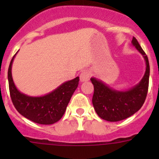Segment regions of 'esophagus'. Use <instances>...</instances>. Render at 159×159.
I'll return each instance as SVG.
<instances>
[{"instance_id": "1", "label": "esophagus", "mask_w": 159, "mask_h": 159, "mask_svg": "<svg viewBox=\"0 0 159 159\" xmlns=\"http://www.w3.org/2000/svg\"><path fill=\"white\" fill-rule=\"evenodd\" d=\"M91 75H92V73L89 71H84L81 72L80 74V81L81 82H84V81L89 80L90 78H91Z\"/></svg>"}]
</instances>
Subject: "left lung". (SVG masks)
I'll use <instances>...</instances> for the list:
<instances>
[{
  "label": "left lung",
  "instance_id": "left-lung-1",
  "mask_svg": "<svg viewBox=\"0 0 159 159\" xmlns=\"http://www.w3.org/2000/svg\"><path fill=\"white\" fill-rule=\"evenodd\" d=\"M133 46L143 55L146 62V71L143 79L135 86L127 91H118L107 85L100 80L92 77L94 85L92 103L97 115L109 122H118L130 117L139 110L145 102L149 87L150 65L147 56L135 38Z\"/></svg>",
  "mask_w": 159,
  "mask_h": 159
}]
</instances>
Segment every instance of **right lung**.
Instances as JSON below:
<instances>
[{"mask_svg": "<svg viewBox=\"0 0 159 159\" xmlns=\"http://www.w3.org/2000/svg\"><path fill=\"white\" fill-rule=\"evenodd\" d=\"M14 55L8 71V80L11 99L21 116L39 124L50 125L57 123L64 116L67 104L78 87L80 78L62 84L50 93L43 96H29L21 93L14 84L12 65Z\"/></svg>", "mask_w": 159, "mask_h": 159, "instance_id": "add662e5", "label": "right lung"}]
</instances>
